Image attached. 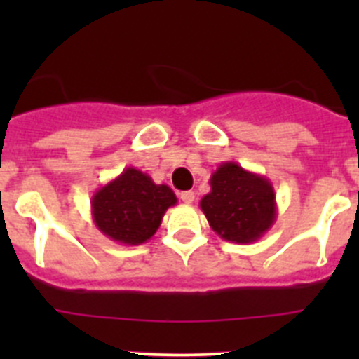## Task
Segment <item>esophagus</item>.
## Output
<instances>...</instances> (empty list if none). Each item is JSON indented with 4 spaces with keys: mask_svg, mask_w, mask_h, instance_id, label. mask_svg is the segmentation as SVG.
<instances>
[{
    "mask_svg": "<svg viewBox=\"0 0 359 359\" xmlns=\"http://www.w3.org/2000/svg\"><path fill=\"white\" fill-rule=\"evenodd\" d=\"M180 198H182L183 203L190 205V203H194L196 194H194V192H192V190H185V192H182V194H180Z\"/></svg>",
    "mask_w": 359,
    "mask_h": 359,
    "instance_id": "esophagus-1",
    "label": "esophagus"
}]
</instances>
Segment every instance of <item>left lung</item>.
<instances>
[{"mask_svg": "<svg viewBox=\"0 0 359 359\" xmlns=\"http://www.w3.org/2000/svg\"><path fill=\"white\" fill-rule=\"evenodd\" d=\"M212 230L221 239L250 244L277 221L275 189L266 176L224 161L210 176V192L199 201Z\"/></svg>", "mask_w": 359, "mask_h": 359, "instance_id": "1", "label": "left lung"}]
</instances>
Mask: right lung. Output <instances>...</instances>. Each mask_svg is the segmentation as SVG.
<instances>
[{
    "label": "right lung",
    "mask_w": 359,
    "mask_h": 359,
    "mask_svg": "<svg viewBox=\"0 0 359 359\" xmlns=\"http://www.w3.org/2000/svg\"><path fill=\"white\" fill-rule=\"evenodd\" d=\"M177 203L169 185H156L135 167L97 189L91 198V217L111 241L128 246L144 244L160 228L167 208Z\"/></svg>",
    "instance_id": "obj_1"
}]
</instances>
